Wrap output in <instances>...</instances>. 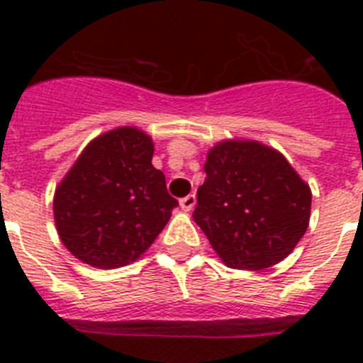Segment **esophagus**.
<instances>
[{
	"label": "esophagus",
	"mask_w": 363,
	"mask_h": 363,
	"mask_svg": "<svg viewBox=\"0 0 363 363\" xmlns=\"http://www.w3.org/2000/svg\"><path fill=\"white\" fill-rule=\"evenodd\" d=\"M194 205H196V196H194V194H189V196H185L179 200V207H182L185 213H189V211L194 209Z\"/></svg>",
	"instance_id": "esophagus-1"
}]
</instances>
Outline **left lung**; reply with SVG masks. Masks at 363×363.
Segmentation results:
<instances>
[{"mask_svg": "<svg viewBox=\"0 0 363 363\" xmlns=\"http://www.w3.org/2000/svg\"><path fill=\"white\" fill-rule=\"evenodd\" d=\"M192 218L227 267L259 271L291 255L311 218V189L278 150L218 143Z\"/></svg>", "mask_w": 363, "mask_h": 363, "instance_id": "obj_1", "label": "left lung"}]
</instances>
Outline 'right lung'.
I'll use <instances>...</instances> for the list:
<instances>
[{"label":"right lung","mask_w":363,"mask_h":363,"mask_svg":"<svg viewBox=\"0 0 363 363\" xmlns=\"http://www.w3.org/2000/svg\"><path fill=\"white\" fill-rule=\"evenodd\" d=\"M152 140L120 127L83 149L54 194L63 245L83 264L116 269L152 245L178 201L152 165Z\"/></svg>","instance_id":"add662e5"}]
</instances>
